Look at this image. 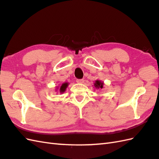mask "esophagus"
I'll return each instance as SVG.
<instances>
[{
  "mask_svg": "<svg viewBox=\"0 0 159 159\" xmlns=\"http://www.w3.org/2000/svg\"><path fill=\"white\" fill-rule=\"evenodd\" d=\"M76 83H84V80L83 79H77L76 80Z\"/></svg>",
  "mask_w": 159,
  "mask_h": 159,
  "instance_id": "esophagus-1",
  "label": "esophagus"
}]
</instances>
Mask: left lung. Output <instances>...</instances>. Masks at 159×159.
I'll return each mask as SVG.
<instances>
[{"label": "left lung", "mask_w": 159, "mask_h": 159, "mask_svg": "<svg viewBox=\"0 0 159 159\" xmlns=\"http://www.w3.org/2000/svg\"><path fill=\"white\" fill-rule=\"evenodd\" d=\"M103 82H101V80H96L95 81V83H94V87L96 88H98V89H99V88H103Z\"/></svg>", "instance_id": "1"}]
</instances>
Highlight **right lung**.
Segmentation results:
<instances>
[{"label":"right lung","instance_id":"add662e5","mask_svg":"<svg viewBox=\"0 0 159 159\" xmlns=\"http://www.w3.org/2000/svg\"><path fill=\"white\" fill-rule=\"evenodd\" d=\"M67 86H68L67 83H65L62 84V85L60 87V89H59V92H60V93H63L65 91L66 88H67Z\"/></svg>","mask_w":159,"mask_h":159}]
</instances>
